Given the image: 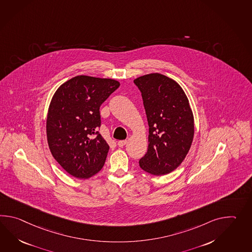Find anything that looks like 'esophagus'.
Instances as JSON below:
<instances>
[{"label":"esophagus","instance_id":"obj_1","mask_svg":"<svg viewBox=\"0 0 252 252\" xmlns=\"http://www.w3.org/2000/svg\"><path fill=\"white\" fill-rule=\"evenodd\" d=\"M126 143H127L126 140H121V141H118V146H119V147H123Z\"/></svg>","mask_w":252,"mask_h":252}]
</instances>
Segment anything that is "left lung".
I'll return each mask as SVG.
<instances>
[{
  "label": "left lung",
  "mask_w": 252,
  "mask_h": 252,
  "mask_svg": "<svg viewBox=\"0 0 252 252\" xmlns=\"http://www.w3.org/2000/svg\"><path fill=\"white\" fill-rule=\"evenodd\" d=\"M149 126L148 149L140 159L146 173L164 175L185 160L194 135V119L185 91L174 79L159 73L135 78Z\"/></svg>",
  "instance_id": "obj_1"
}]
</instances>
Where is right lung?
Instances as JSON below:
<instances>
[{
  "label": "right lung",
  "instance_id": "add662e5",
  "mask_svg": "<svg viewBox=\"0 0 252 252\" xmlns=\"http://www.w3.org/2000/svg\"><path fill=\"white\" fill-rule=\"evenodd\" d=\"M120 83L80 75L56 90L48 110L46 131L52 157L67 174L88 179L104 166L109 146L97 129L99 107Z\"/></svg>",
  "mask_w": 252,
  "mask_h": 252
}]
</instances>
